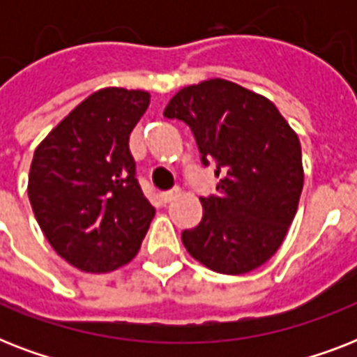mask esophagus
<instances>
[{
	"label": "esophagus",
	"mask_w": 357,
	"mask_h": 357,
	"mask_svg": "<svg viewBox=\"0 0 357 357\" xmlns=\"http://www.w3.org/2000/svg\"><path fill=\"white\" fill-rule=\"evenodd\" d=\"M179 195V190L178 189H172V190H167V192H161V200L162 202H172L174 198H176V196Z\"/></svg>",
	"instance_id": "34e87169"
}]
</instances>
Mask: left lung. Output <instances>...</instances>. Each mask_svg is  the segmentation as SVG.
<instances>
[{"instance_id":"left-lung-1","label":"left lung","mask_w":357,"mask_h":357,"mask_svg":"<svg viewBox=\"0 0 357 357\" xmlns=\"http://www.w3.org/2000/svg\"><path fill=\"white\" fill-rule=\"evenodd\" d=\"M162 114L187 123L204 167H217L218 196L200 198L202 222L181 234L187 252L229 276L266 263L298 209V135L271 100L218 77L181 89Z\"/></svg>"}]
</instances>
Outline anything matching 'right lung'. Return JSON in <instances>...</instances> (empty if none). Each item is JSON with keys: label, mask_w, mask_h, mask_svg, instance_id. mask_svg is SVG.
Listing matches in <instances>:
<instances>
[{"label": "right lung", "mask_w": 357, "mask_h": 357, "mask_svg": "<svg viewBox=\"0 0 357 357\" xmlns=\"http://www.w3.org/2000/svg\"><path fill=\"white\" fill-rule=\"evenodd\" d=\"M148 105L150 92L107 86L36 146L31 207L47 243L79 271L109 272L129 263L155 215L129 151V135Z\"/></svg>", "instance_id": "1"}]
</instances>
